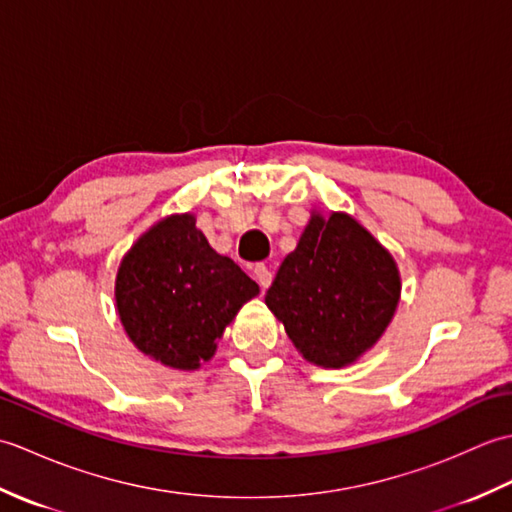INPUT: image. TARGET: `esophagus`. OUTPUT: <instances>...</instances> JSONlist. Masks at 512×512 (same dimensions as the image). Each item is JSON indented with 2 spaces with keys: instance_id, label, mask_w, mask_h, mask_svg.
<instances>
[{
  "instance_id": "obj_1",
  "label": "esophagus",
  "mask_w": 512,
  "mask_h": 512,
  "mask_svg": "<svg viewBox=\"0 0 512 512\" xmlns=\"http://www.w3.org/2000/svg\"><path fill=\"white\" fill-rule=\"evenodd\" d=\"M253 273H255V279L259 281V286H262V288H268L270 284H273V273H270L266 264H255Z\"/></svg>"
}]
</instances>
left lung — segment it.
Returning a JSON list of instances; mask_svg holds the SVG:
<instances>
[{
	"label": "left lung",
	"mask_w": 512,
	"mask_h": 512,
	"mask_svg": "<svg viewBox=\"0 0 512 512\" xmlns=\"http://www.w3.org/2000/svg\"><path fill=\"white\" fill-rule=\"evenodd\" d=\"M400 277L394 259L345 213L312 215L266 306L314 365L343 367L372 347L394 317Z\"/></svg>",
	"instance_id": "obj_1"
}]
</instances>
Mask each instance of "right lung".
Wrapping results in <instances>:
<instances>
[{"instance_id": "right-lung-1", "label": "right lung", "mask_w": 512, "mask_h": 512, "mask_svg": "<svg viewBox=\"0 0 512 512\" xmlns=\"http://www.w3.org/2000/svg\"><path fill=\"white\" fill-rule=\"evenodd\" d=\"M259 292L231 257L217 255L193 215H171L138 239L116 275V306L140 352L198 369L237 310Z\"/></svg>"}]
</instances>
